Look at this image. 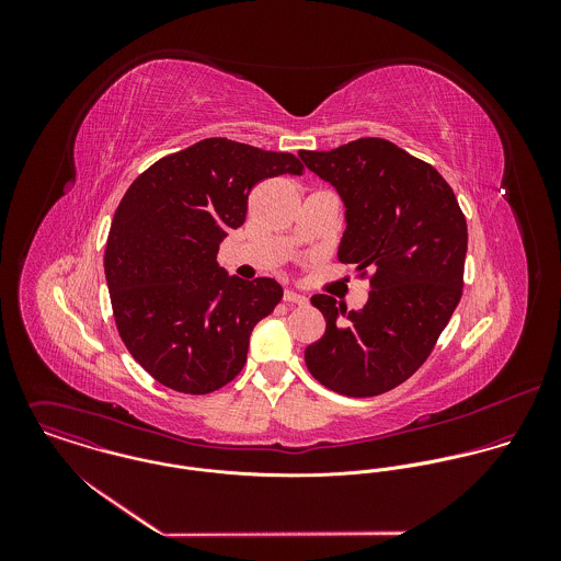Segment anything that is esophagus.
I'll list each match as a JSON object with an SVG mask.
<instances>
[{
    "mask_svg": "<svg viewBox=\"0 0 561 561\" xmlns=\"http://www.w3.org/2000/svg\"><path fill=\"white\" fill-rule=\"evenodd\" d=\"M283 300H285V302H289V305H307V302H309V300H307V296L296 294V291H291V289H285Z\"/></svg>",
    "mask_w": 561,
    "mask_h": 561,
    "instance_id": "1",
    "label": "esophagus"
}]
</instances>
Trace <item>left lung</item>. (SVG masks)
I'll list each match as a JSON object with an SVG mask.
<instances>
[{
	"mask_svg": "<svg viewBox=\"0 0 561 561\" xmlns=\"http://www.w3.org/2000/svg\"><path fill=\"white\" fill-rule=\"evenodd\" d=\"M300 160L343 201L339 261L374 270L360 311L323 294L311 298L325 332L305 363L339 396L387 393L425 363L462 298L467 220L438 170L389 140L300 151Z\"/></svg>",
	"mask_w": 561,
	"mask_h": 561,
	"instance_id": "obj_1",
	"label": "left lung"
}]
</instances>
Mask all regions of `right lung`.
Masks as SVG:
<instances>
[{
	"label": "right lung",
	"mask_w": 561,
	"mask_h": 561,
	"mask_svg": "<svg viewBox=\"0 0 561 561\" xmlns=\"http://www.w3.org/2000/svg\"><path fill=\"white\" fill-rule=\"evenodd\" d=\"M302 170L291 153L207 138L156 161L125 192L105 280L121 339L163 387L205 396L240 374L250 334L283 287L229 276L218 248L243 225L259 181Z\"/></svg>",
	"instance_id": "add662e5"
}]
</instances>
